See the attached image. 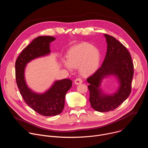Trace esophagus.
<instances>
[{
  "mask_svg": "<svg viewBox=\"0 0 148 148\" xmlns=\"http://www.w3.org/2000/svg\"><path fill=\"white\" fill-rule=\"evenodd\" d=\"M82 82V80L81 78H77L74 81V83L76 84V85H78V84H80Z\"/></svg>",
  "mask_w": 148,
  "mask_h": 148,
  "instance_id": "34e87169",
  "label": "esophagus"
}]
</instances>
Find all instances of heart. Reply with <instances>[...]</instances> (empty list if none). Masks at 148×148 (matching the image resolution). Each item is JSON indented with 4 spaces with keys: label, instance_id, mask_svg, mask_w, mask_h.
<instances>
[{
    "label": "heart",
    "instance_id": "heart-1",
    "mask_svg": "<svg viewBox=\"0 0 148 148\" xmlns=\"http://www.w3.org/2000/svg\"><path fill=\"white\" fill-rule=\"evenodd\" d=\"M67 61H63V65L69 71L73 67H79L83 75H89L99 67L101 54L99 50L87 43H82L71 47L67 53Z\"/></svg>",
    "mask_w": 148,
    "mask_h": 148
}]
</instances>
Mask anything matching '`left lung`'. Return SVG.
I'll list each match as a JSON object with an SVG mask.
<instances>
[{
	"label": "left lung",
	"mask_w": 148,
	"mask_h": 148,
	"mask_svg": "<svg viewBox=\"0 0 148 148\" xmlns=\"http://www.w3.org/2000/svg\"><path fill=\"white\" fill-rule=\"evenodd\" d=\"M107 51L104 61L99 68L87 79L90 84V102L91 107L101 112L116 109L126 99L131 92L134 75V64L130 52L115 37L105 34ZM110 75H115L120 83L118 91L112 95H105L99 87L102 79Z\"/></svg>",
	"instance_id": "1"
}]
</instances>
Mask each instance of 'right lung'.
<instances>
[{
  "label": "right lung",
  "instance_id": "add662e5",
  "mask_svg": "<svg viewBox=\"0 0 148 148\" xmlns=\"http://www.w3.org/2000/svg\"><path fill=\"white\" fill-rule=\"evenodd\" d=\"M55 39L52 36L37 37L23 50L15 63L16 80L21 95L34 111L46 116L57 115L62 112L67 92L72 87V81L70 79L56 81L46 92L37 94L27 87L25 69L31 60L50 54V43Z\"/></svg>",
  "mask_w": 148,
  "mask_h": 148
}]
</instances>
